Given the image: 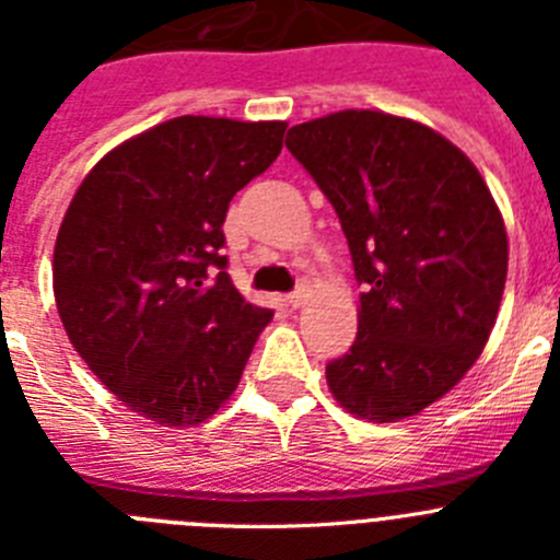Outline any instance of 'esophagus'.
I'll return each instance as SVG.
<instances>
[{"instance_id": "34e87169", "label": "esophagus", "mask_w": 560, "mask_h": 560, "mask_svg": "<svg viewBox=\"0 0 560 560\" xmlns=\"http://www.w3.org/2000/svg\"><path fill=\"white\" fill-rule=\"evenodd\" d=\"M306 295H310V292H306V287H299L295 292L284 295V306H290V310H299V306L306 301Z\"/></svg>"}]
</instances>
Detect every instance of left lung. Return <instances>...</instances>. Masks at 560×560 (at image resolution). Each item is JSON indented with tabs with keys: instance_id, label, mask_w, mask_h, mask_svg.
Returning a JSON list of instances; mask_svg holds the SVG:
<instances>
[{
	"instance_id": "left-lung-1",
	"label": "left lung",
	"mask_w": 560,
	"mask_h": 560,
	"mask_svg": "<svg viewBox=\"0 0 560 560\" xmlns=\"http://www.w3.org/2000/svg\"><path fill=\"white\" fill-rule=\"evenodd\" d=\"M284 144L337 211L365 287L329 390L368 421L416 416L486 349L508 276L500 209L475 164L412 119L337 110Z\"/></svg>"
}]
</instances>
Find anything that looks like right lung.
Returning a JSON list of instances; mask_svg holds the SVG:
<instances>
[{
    "instance_id": "add662e5",
    "label": "right lung",
    "mask_w": 560,
    "mask_h": 560,
    "mask_svg": "<svg viewBox=\"0 0 560 560\" xmlns=\"http://www.w3.org/2000/svg\"><path fill=\"white\" fill-rule=\"evenodd\" d=\"M284 122L178 117L110 150L60 223L52 287L74 351L125 407L200 424L240 385L273 312L223 256L225 211L281 153Z\"/></svg>"
}]
</instances>
